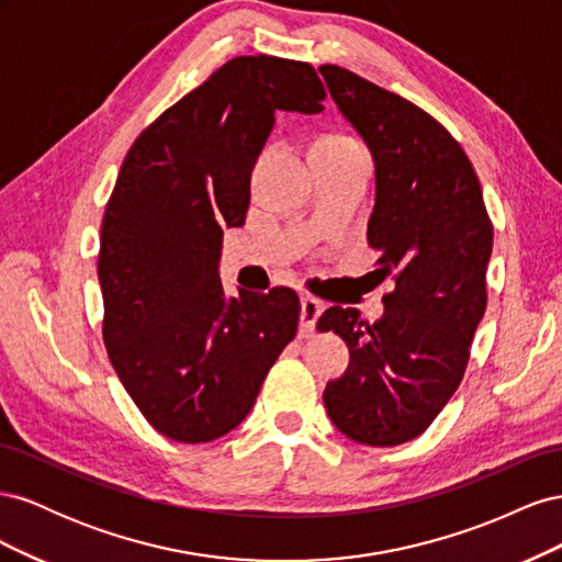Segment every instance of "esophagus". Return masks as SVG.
I'll return each instance as SVG.
<instances>
[{
    "mask_svg": "<svg viewBox=\"0 0 562 562\" xmlns=\"http://www.w3.org/2000/svg\"><path fill=\"white\" fill-rule=\"evenodd\" d=\"M300 304H302V310H300V335L310 337L316 328L318 316L323 314V310H326V304H323L316 297H312V295H302Z\"/></svg>",
    "mask_w": 562,
    "mask_h": 562,
    "instance_id": "obj_1",
    "label": "esophagus"
}]
</instances>
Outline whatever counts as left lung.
<instances>
[{
    "label": "left lung",
    "mask_w": 562,
    "mask_h": 562,
    "mask_svg": "<svg viewBox=\"0 0 562 562\" xmlns=\"http://www.w3.org/2000/svg\"><path fill=\"white\" fill-rule=\"evenodd\" d=\"M318 72L375 159L368 244L394 274L375 323L330 307L318 328L349 347V368L323 403L361 446L391 448L427 431L452 398L485 314L492 223L469 157L431 114L345 67Z\"/></svg>",
    "instance_id": "obj_1"
}]
</instances>
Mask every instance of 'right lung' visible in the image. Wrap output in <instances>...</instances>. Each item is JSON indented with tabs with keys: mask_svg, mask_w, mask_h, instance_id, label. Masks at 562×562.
I'll return each mask as SVG.
<instances>
[{
	"mask_svg": "<svg viewBox=\"0 0 562 562\" xmlns=\"http://www.w3.org/2000/svg\"><path fill=\"white\" fill-rule=\"evenodd\" d=\"M310 63L239 56L149 124L119 171L100 227L103 339L145 419L209 443L246 419L297 333L291 288L225 297L223 229L241 227L250 173L277 110L318 114Z\"/></svg>",
	"mask_w": 562,
	"mask_h": 562,
	"instance_id": "1",
	"label": "right lung"
}]
</instances>
